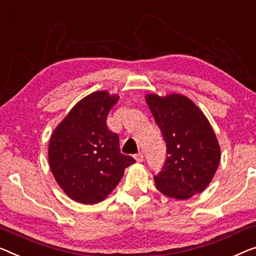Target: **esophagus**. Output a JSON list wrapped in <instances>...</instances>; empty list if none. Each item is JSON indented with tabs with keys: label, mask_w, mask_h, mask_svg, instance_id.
<instances>
[{
	"label": "esophagus",
	"mask_w": 256,
	"mask_h": 256,
	"mask_svg": "<svg viewBox=\"0 0 256 256\" xmlns=\"http://www.w3.org/2000/svg\"><path fill=\"white\" fill-rule=\"evenodd\" d=\"M134 160L136 162H142L144 161V154L142 152H138V154L134 155Z\"/></svg>",
	"instance_id": "obj_1"
}]
</instances>
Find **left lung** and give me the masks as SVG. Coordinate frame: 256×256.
Returning a JSON list of instances; mask_svg holds the SVG:
<instances>
[{
  "label": "left lung",
  "mask_w": 256,
  "mask_h": 256,
  "mask_svg": "<svg viewBox=\"0 0 256 256\" xmlns=\"http://www.w3.org/2000/svg\"><path fill=\"white\" fill-rule=\"evenodd\" d=\"M166 144L163 169L154 177L158 190L188 200L210 184L220 161V147L208 118L188 96L170 93L144 95Z\"/></svg>",
  "instance_id": "left-lung-1"
}]
</instances>
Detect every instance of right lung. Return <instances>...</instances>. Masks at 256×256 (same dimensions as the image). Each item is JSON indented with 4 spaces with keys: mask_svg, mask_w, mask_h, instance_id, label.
Returning <instances> with one entry per match:
<instances>
[{
    "mask_svg": "<svg viewBox=\"0 0 256 256\" xmlns=\"http://www.w3.org/2000/svg\"><path fill=\"white\" fill-rule=\"evenodd\" d=\"M120 100L118 94L96 90L82 98L52 133L48 161L63 192L76 202L104 201L136 161L120 154L116 133L106 126V116Z\"/></svg>",
    "mask_w": 256,
    "mask_h": 256,
    "instance_id": "obj_1",
    "label": "right lung"
}]
</instances>
